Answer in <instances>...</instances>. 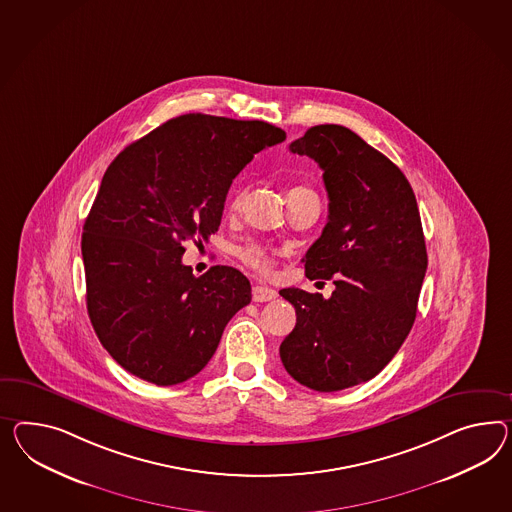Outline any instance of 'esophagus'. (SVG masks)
<instances>
[{
  "mask_svg": "<svg viewBox=\"0 0 512 512\" xmlns=\"http://www.w3.org/2000/svg\"><path fill=\"white\" fill-rule=\"evenodd\" d=\"M276 299V291L267 286H254L252 288V301L254 302H267Z\"/></svg>",
  "mask_w": 512,
  "mask_h": 512,
  "instance_id": "esophagus-1",
  "label": "esophagus"
}]
</instances>
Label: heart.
<instances>
[{
    "label": "heart",
    "mask_w": 512,
    "mask_h": 512,
    "mask_svg": "<svg viewBox=\"0 0 512 512\" xmlns=\"http://www.w3.org/2000/svg\"><path fill=\"white\" fill-rule=\"evenodd\" d=\"M301 189H304V187H293L291 191H301ZM243 198H245V191H237L236 195L230 200V210H239L241 204H243ZM239 258L247 263L249 267H252L254 271L262 273V275H269L273 271V267H275L273 254L269 250L260 247V245H254V243L239 250Z\"/></svg>",
    "instance_id": "b5f03b06"
}]
</instances>
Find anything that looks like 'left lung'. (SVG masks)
<instances>
[{
	"label": "left lung",
	"instance_id": "1",
	"mask_svg": "<svg viewBox=\"0 0 512 512\" xmlns=\"http://www.w3.org/2000/svg\"><path fill=\"white\" fill-rule=\"evenodd\" d=\"M289 150L323 171L328 221L302 262L336 289H280L297 312L280 358L302 386L338 392L380 373L414 325L427 269L420 210L399 167L345 126H314Z\"/></svg>",
	"mask_w": 512,
	"mask_h": 512
}]
</instances>
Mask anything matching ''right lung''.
Here are the masks:
<instances>
[{
    "label": "right lung",
    "mask_w": 512,
    "mask_h": 512,
    "mask_svg": "<svg viewBox=\"0 0 512 512\" xmlns=\"http://www.w3.org/2000/svg\"><path fill=\"white\" fill-rule=\"evenodd\" d=\"M284 139L262 120L189 113L107 167L81 237L87 312L105 351L135 377L158 386L195 377L249 304L247 276L228 265L195 276L182 245L219 230L232 180Z\"/></svg>",
    "instance_id": "1"
}]
</instances>
